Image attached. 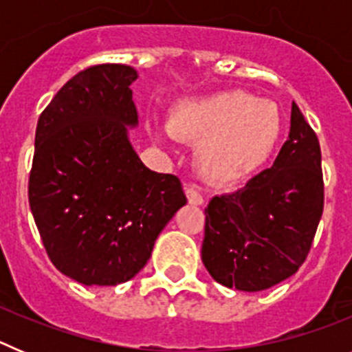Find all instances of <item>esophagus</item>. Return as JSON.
Returning <instances> with one entry per match:
<instances>
[{
  "mask_svg": "<svg viewBox=\"0 0 352 352\" xmlns=\"http://www.w3.org/2000/svg\"><path fill=\"white\" fill-rule=\"evenodd\" d=\"M185 194H186V199H188V203H190V204L201 206V204L204 203V197L201 195V192H199L195 186H186Z\"/></svg>",
  "mask_w": 352,
  "mask_h": 352,
  "instance_id": "34e87169",
  "label": "esophagus"
}]
</instances>
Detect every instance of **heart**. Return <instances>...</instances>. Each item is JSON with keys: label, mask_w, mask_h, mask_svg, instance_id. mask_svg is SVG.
<instances>
[{"label": "heart", "mask_w": 352, "mask_h": 352, "mask_svg": "<svg viewBox=\"0 0 352 352\" xmlns=\"http://www.w3.org/2000/svg\"><path fill=\"white\" fill-rule=\"evenodd\" d=\"M169 126L178 138L201 141L195 164L203 176L217 183H234L268 160L280 138L282 114L268 98L222 91L182 104Z\"/></svg>", "instance_id": "1"}]
</instances>
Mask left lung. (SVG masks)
I'll use <instances>...</instances> for the list:
<instances>
[{"instance_id":"left-lung-1","label":"left lung","mask_w":352,"mask_h":352,"mask_svg":"<svg viewBox=\"0 0 352 352\" xmlns=\"http://www.w3.org/2000/svg\"><path fill=\"white\" fill-rule=\"evenodd\" d=\"M324 206L321 146L292 102L287 141L270 169L204 210L201 257L219 284L256 292L280 284L309 256Z\"/></svg>"}]
</instances>
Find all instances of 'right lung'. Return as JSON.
Returning <instances> with one entry per match:
<instances>
[{
  "instance_id": "add662e5",
  "label": "right lung",
  "mask_w": 352,
  "mask_h": 352,
  "mask_svg": "<svg viewBox=\"0 0 352 352\" xmlns=\"http://www.w3.org/2000/svg\"><path fill=\"white\" fill-rule=\"evenodd\" d=\"M138 72L104 63L72 77L38 118L28 197L49 259L84 285L130 280L186 204L174 174L149 170L126 126L138 125Z\"/></svg>"
}]
</instances>
